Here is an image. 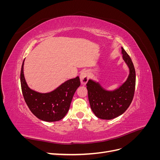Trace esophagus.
Masks as SVG:
<instances>
[{"mask_svg": "<svg viewBox=\"0 0 160 160\" xmlns=\"http://www.w3.org/2000/svg\"><path fill=\"white\" fill-rule=\"evenodd\" d=\"M89 72L87 71H83L81 72L80 75V81L82 85H85L87 82L89 80Z\"/></svg>", "mask_w": 160, "mask_h": 160, "instance_id": "1", "label": "esophagus"}]
</instances>
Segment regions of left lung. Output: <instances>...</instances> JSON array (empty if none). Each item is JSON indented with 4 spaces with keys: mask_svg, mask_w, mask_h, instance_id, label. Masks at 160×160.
I'll use <instances>...</instances> for the list:
<instances>
[{
    "mask_svg": "<svg viewBox=\"0 0 160 160\" xmlns=\"http://www.w3.org/2000/svg\"><path fill=\"white\" fill-rule=\"evenodd\" d=\"M123 59L129 67L127 80L119 88L107 91L101 85L89 79L87 83L91 109L98 118L112 119L123 114L133 100L135 88V71L129 55L122 47Z\"/></svg>",
    "mask_w": 160,
    "mask_h": 160,
    "instance_id": "obj_1",
    "label": "left lung"
}]
</instances>
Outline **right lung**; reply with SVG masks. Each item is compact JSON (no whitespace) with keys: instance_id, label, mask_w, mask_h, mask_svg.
I'll list each match as a JSON object with an SVG mask.
<instances>
[{"instance_id":"obj_1","label":"right lung","mask_w":160,"mask_h":160,"mask_svg":"<svg viewBox=\"0 0 160 160\" xmlns=\"http://www.w3.org/2000/svg\"><path fill=\"white\" fill-rule=\"evenodd\" d=\"M24 61L21 71L22 95L27 106L37 118L45 122H57L63 118L70 108L72 97L80 86L79 77L67 80L49 93H38L28 88L23 72Z\"/></svg>"}]
</instances>
